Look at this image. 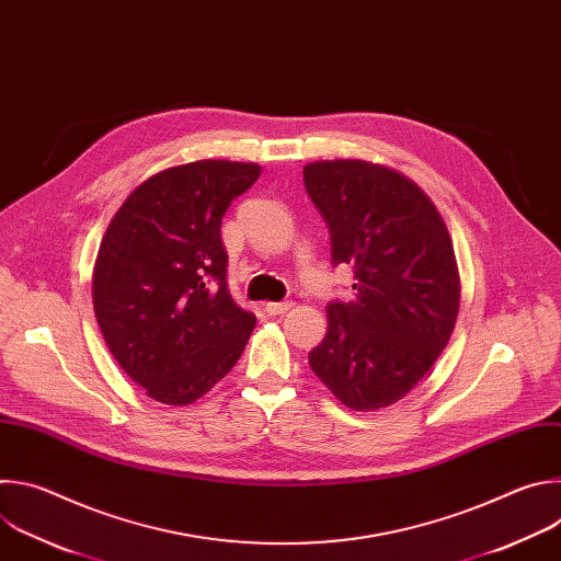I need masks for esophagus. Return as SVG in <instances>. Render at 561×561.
Instances as JSON below:
<instances>
[{
    "mask_svg": "<svg viewBox=\"0 0 561 561\" xmlns=\"http://www.w3.org/2000/svg\"><path fill=\"white\" fill-rule=\"evenodd\" d=\"M293 306H295L293 301H268V304H266V312H268V314H282V312L290 310Z\"/></svg>",
    "mask_w": 561,
    "mask_h": 561,
    "instance_id": "34e87169",
    "label": "esophagus"
}]
</instances>
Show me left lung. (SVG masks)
Listing matches in <instances>:
<instances>
[{"label": "left lung", "mask_w": 561, "mask_h": 561, "mask_svg": "<svg viewBox=\"0 0 561 561\" xmlns=\"http://www.w3.org/2000/svg\"><path fill=\"white\" fill-rule=\"evenodd\" d=\"M304 186L331 232L333 264L355 271V297L327 306L312 373L353 411H379L431 370L459 312L448 228L407 175L364 159L304 167Z\"/></svg>", "instance_id": "1"}]
</instances>
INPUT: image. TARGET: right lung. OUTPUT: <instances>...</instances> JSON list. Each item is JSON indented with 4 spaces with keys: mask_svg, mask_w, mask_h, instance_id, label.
<instances>
[{
    "mask_svg": "<svg viewBox=\"0 0 561 561\" xmlns=\"http://www.w3.org/2000/svg\"><path fill=\"white\" fill-rule=\"evenodd\" d=\"M262 167L199 159L141 182L111 219L93 271L108 351L154 402L186 407L230 373L255 314L228 293L221 217Z\"/></svg>",
    "mask_w": 561,
    "mask_h": 561,
    "instance_id": "add662e5",
    "label": "right lung"
}]
</instances>
